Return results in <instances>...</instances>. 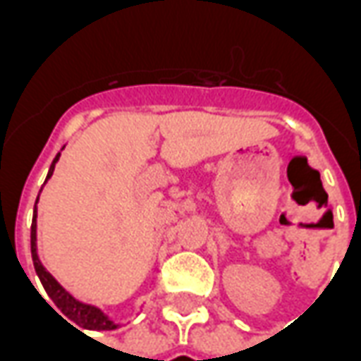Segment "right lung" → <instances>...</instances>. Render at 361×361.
Listing matches in <instances>:
<instances>
[{"label":"right lung","mask_w":361,"mask_h":361,"mask_svg":"<svg viewBox=\"0 0 361 361\" xmlns=\"http://www.w3.org/2000/svg\"><path fill=\"white\" fill-rule=\"evenodd\" d=\"M59 154L54 158V162L50 166V172H48V178L54 173V166L58 162ZM30 251H32V263H35V271L38 274V279L42 282L46 294L50 295L51 302L58 305V310L66 315L69 321H73L75 325L82 326V329H89V331H114L118 325H114L110 319L104 315L102 311L98 307H92V305H87V303H81L75 300L73 295L66 292L63 288L59 286L58 282L54 280L50 272L46 271L40 263V259L36 255V209L35 216H32V226H30ZM71 325V323H69Z\"/></svg>","instance_id":"right-lung-1"}]
</instances>
